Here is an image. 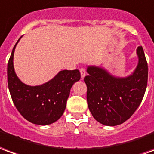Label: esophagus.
<instances>
[{
  "instance_id": "esophagus-1",
  "label": "esophagus",
  "mask_w": 154,
  "mask_h": 154,
  "mask_svg": "<svg viewBox=\"0 0 154 154\" xmlns=\"http://www.w3.org/2000/svg\"><path fill=\"white\" fill-rule=\"evenodd\" d=\"M79 71H80V75H81V79H84V77L85 76V74H86V71L85 69L84 68H81L79 69Z\"/></svg>"
}]
</instances>
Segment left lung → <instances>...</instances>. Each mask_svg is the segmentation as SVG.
Instances as JSON below:
<instances>
[{
  "mask_svg": "<svg viewBox=\"0 0 154 154\" xmlns=\"http://www.w3.org/2000/svg\"><path fill=\"white\" fill-rule=\"evenodd\" d=\"M138 64L134 74L115 78L103 69L88 67L84 80L87 103L93 117L100 124L115 126L134 114L144 96L148 84V63L142 46L137 50Z\"/></svg>",
  "mask_w": 154,
  "mask_h": 154,
  "instance_id": "8db88e82",
  "label": "left lung"
}]
</instances>
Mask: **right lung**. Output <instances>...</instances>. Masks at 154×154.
<instances>
[{"instance_id":"obj_1","label":"right lung","mask_w":154,"mask_h":154,"mask_svg":"<svg viewBox=\"0 0 154 154\" xmlns=\"http://www.w3.org/2000/svg\"><path fill=\"white\" fill-rule=\"evenodd\" d=\"M18 41L7 65V81L13 103L20 114L30 123L52 124L64 114L72 85L80 79L79 70H62L42 85H26L18 79L13 66L14 51Z\"/></svg>"}]
</instances>
